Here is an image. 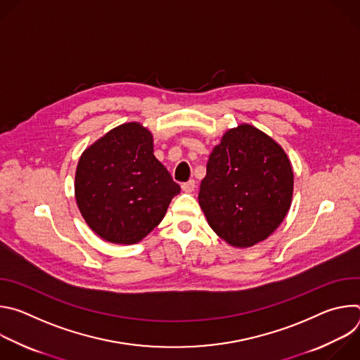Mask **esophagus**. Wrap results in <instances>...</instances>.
Listing matches in <instances>:
<instances>
[{
	"label": "esophagus",
	"mask_w": 360,
	"mask_h": 360,
	"mask_svg": "<svg viewBox=\"0 0 360 360\" xmlns=\"http://www.w3.org/2000/svg\"><path fill=\"white\" fill-rule=\"evenodd\" d=\"M182 191H185V192H193L195 191V188H196V184H195V181L193 179H191V181H188V182H185V184H182Z\"/></svg>",
	"instance_id": "esophagus-1"
}]
</instances>
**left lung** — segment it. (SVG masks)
<instances>
[{
  "label": "left lung",
  "mask_w": 360,
  "mask_h": 360,
  "mask_svg": "<svg viewBox=\"0 0 360 360\" xmlns=\"http://www.w3.org/2000/svg\"><path fill=\"white\" fill-rule=\"evenodd\" d=\"M293 196V169L283 148L250 124L228 129L214 146L199 205L214 232L233 248L269 238Z\"/></svg>",
  "instance_id": "1"
}]
</instances>
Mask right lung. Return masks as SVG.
Returning <instances> with one entry per match:
<instances>
[{"label":"right lung","mask_w":360,"mask_h":360,"mask_svg":"<svg viewBox=\"0 0 360 360\" xmlns=\"http://www.w3.org/2000/svg\"><path fill=\"white\" fill-rule=\"evenodd\" d=\"M75 200L86 225L104 240L134 245L164 219L181 192L153 155L152 132L125 122L91 143L75 171Z\"/></svg>","instance_id":"obj_1"}]
</instances>
